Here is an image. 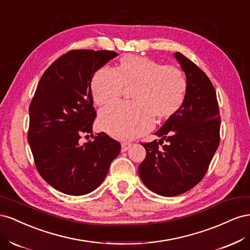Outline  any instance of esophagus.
<instances>
[{
  "label": "esophagus",
  "instance_id": "1",
  "mask_svg": "<svg viewBox=\"0 0 250 250\" xmlns=\"http://www.w3.org/2000/svg\"><path fill=\"white\" fill-rule=\"evenodd\" d=\"M129 147H130L129 143H122V145H121V150H122V152H125V151H127Z\"/></svg>",
  "mask_w": 250,
  "mask_h": 250
}]
</instances>
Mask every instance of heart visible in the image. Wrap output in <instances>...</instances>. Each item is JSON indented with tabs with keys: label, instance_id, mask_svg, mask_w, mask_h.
<instances>
[{
	"label": "heart",
	"instance_id": "obj_1",
	"mask_svg": "<svg viewBox=\"0 0 250 250\" xmlns=\"http://www.w3.org/2000/svg\"><path fill=\"white\" fill-rule=\"evenodd\" d=\"M95 103L113 104L131 90V103L118 104L100 112L99 126L119 140H131L149 131L156 122L171 118L184 102L187 82L178 67L153 59L125 55L116 70H98L90 83Z\"/></svg>",
	"mask_w": 250,
	"mask_h": 250
}]
</instances>
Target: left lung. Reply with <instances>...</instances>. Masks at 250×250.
<instances>
[{
	"label": "left lung",
	"mask_w": 250,
	"mask_h": 250,
	"mask_svg": "<svg viewBox=\"0 0 250 250\" xmlns=\"http://www.w3.org/2000/svg\"><path fill=\"white\" fill-rule=\"evenodd\" d=\"M186 74L180 108L154 134L161 140L143 144L146 158L139 175L149 190L172 197L191 190L206 175L220 143L216 90L203 71L181 53H174ZM164 140L167 144L162 145ZM158 145H162L160 147Z\"/></svg>",
	"instance_id": "1"
}]
</instances>
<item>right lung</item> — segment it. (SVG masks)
<instances>
[{
  "mask_svg": "<svg viewBox=\"0 0 250 250\" xmlns=\"http://www.w3.org/2000/svg\"><path fill=\"white\" fill-rule=\"evenodd\" d=\"M117 56L105 50L70 51L48 67L37 85L29 107L28 142L37 171L59 192H93L120 153L121 144L105 132L94 141H79L82 133L93 132L97 116L90 88L94 74Z\"/></svg>",
  "mask_w": 250,
  "mask_h": 250,
  "instance_id": "right-lung-1",
  "label": "right lung"
}]
</instances>
